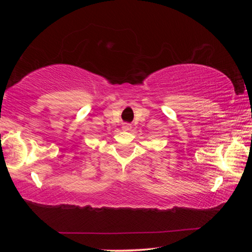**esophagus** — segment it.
<instances>
[{"instance_id":"esophagus-1","label":"esophagus","mask_w":252,"mask_h":252,"mask_svg":"<svg viewBox=\"0 0 252 252\" xmlns=\"http://www.w3.org/2000/svg\"><path fill=\"white\" fill-rule=\"evenodd\" d=\"M123 129L126 130V131H129L131 129V125H129V123H126V125L123 126Z\"/></svg>"}]
</instances>
